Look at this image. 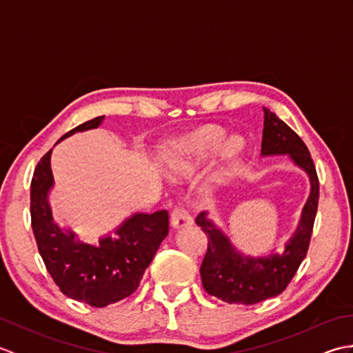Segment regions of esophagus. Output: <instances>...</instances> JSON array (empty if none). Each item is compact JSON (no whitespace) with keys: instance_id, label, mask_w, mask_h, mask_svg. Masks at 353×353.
Masks as SVG:
<instances>
[{"instance_id":"1","label":"esophagus","mask_w":353,"mask_h":353,"mask_svg":"<svg viewBox=\"0 0 353 353\" xmlns=\"http://www.w3.org/2000/svg\"><path fill=\"white\" fill-rule=\"evenodd\" d=\"M171 224H172V228H174V229L188 228L192 224V219H191V215L188 214L186 209H183L181 206H176L171 211Z\"/></svg>"}]
</instances>
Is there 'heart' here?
<instances>
[{"mask_svg":"<svg viewBox=\"0 0 353 353\" xmlns=\"http://www.w3.org/2000/svg\"><path fill=\"white\" fill-rule=\"evenodd\" d=\"M224 138H226V132L221 127L206 125L190 137L172 142L162 156L163 168L172 177H188L220 148ZM223 145V159L230 162L241 154L244 141L239 137H230Z\"/></svg>","mask_w":353,"mask_h":353,"instance_id":"b5f03b06","label":"heart"}]
</instances>
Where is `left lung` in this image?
I'll return each instance as SVG.
<instances>
[{"instance_id": "8db88e82", "label": "left lung", "mask_w": 353, "mask_h": 353, "mask_svg": "<svg viewBox=\"0 0 353 353\" xmlns=\"http://www.w3.org/2000/svg\"><path fill=\"white\" fill-rule=\"evenodd\" d=\"M261 147L262 156L288 154L294 165L308 174L311 192L283 253H270L268 256H245L209 219L208 212L197 215L196 223L208 235V250L200 267L201 283L208 294L226 303L254 305L281 294L306 256L317 214L319 177L310 150L294 130L267 108Z\"/></svg>"}]
</instances>
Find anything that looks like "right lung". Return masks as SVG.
<instances>
[{"label":"right lung","mask_w":353,"mask_h":353,"mask_svg":"<svg viewBox=\"0 0 353 353\" xmlns=\"http://www.w3.org/2000/svg\"><path fill=\"white\" fill-rule=\"evenodd\" d=\"M104 117L77 125L57 141L97 129ZM51 152L42 156L30 186L32 229L43 264L65 296L95 308L123 301L139 287L144 272L168 235V212L133 214L115 229V238L101 236L99 245L77 239L61 229L51 215L48 194L54 185Z\"/></svg>","instance_id":"obj_1"}]
</instances>
